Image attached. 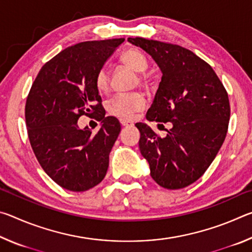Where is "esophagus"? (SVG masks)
Returning a JSON list of instances; mask_svg holds the SVG:
<instances>
[{"instance_id":"1","label":"esophagus","mask_w":252,"mask_h":252,"mask_svg":"<svg viewBox=\"0 0 252 252\" xmlns=\"http://www.w3.org/2000/svg\"><path fill=\"white\" fill-rule=\"evenodd\" d=\"M120 123H121L122 126H133V123H132L131 121L125 120V119H120Z\"/></svg>"}]
</instances>
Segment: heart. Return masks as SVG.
Here are the masks:
<instances>
[{"label":"heart","mask_w":252,"mask_h":252,"mask_svg":"<svg viewBox=\"0 0 252 252\" xmlns=\"http://www.w3.org/2000/svg\"><path fill=\"white\" fill-rule=\"evenodd\" d=\"M121 61L126 66H129L138 73L148 69V59L146 58L141 51L136 49H129L121 55ZM141 81H147V75L141 74L140 76ZM95 87L99 91L104 92L109 89L110 84V73L106 66H102L95 74ZM147 104V101L142 94L138 92L133 93H118L113 95L106 103V110L110 114L114 117L130 120L134 117V114L139 111L144 109Z\"/></svg>","instance_id":"obj_1"}]
</instances>
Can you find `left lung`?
Returning a JSON list of instances; mask_svg holds the SVG:
<instances>
[{"mask_svg":"<svg viewBox=\"0 0 252 252\" xmlns=\"http://www.w3.org/2000/svg\"><path fill=\"white\" fill-rule=\"evenodd\" d=\"M151 55L162 78L147 120L171 122L160 138L146 123H136L139 148L158 185L176 190L190 186L206 172L225 139L230 104L212 67L180 45L129 37Z\"/></svg>","mask_w":252,"mask_h":252,"instance_id":"8db88e82","label":"left lung"}]
</instances>
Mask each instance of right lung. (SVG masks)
Listing matches in <instances>:
<instances>
[{"instance_id":"add662e5","label":"right lung","mask_w":252,"mask_h":252,"mask_svg":"<svg viewBox=\"0 0 252 252\" xmlns=\"http://www.w3.org/2000/svg\"><path fill=\"white\" fill-rule=\"evenodd\" d=\"M125 39L71 45L42 66L25 104L30 143L45 173L66 190L87 191L103 180L109 155L121 131L105 117L95 74ZM101 121L96 134L81 129V115Z\"/></svg>"}]
</instances>
